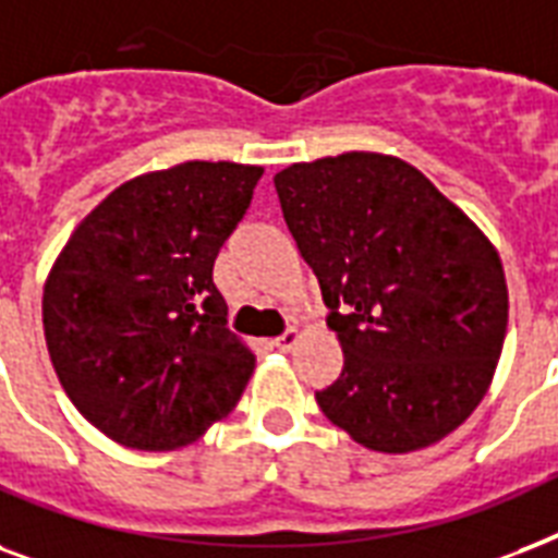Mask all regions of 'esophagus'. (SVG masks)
<instances>
[{"instance_id": "34e87169", "label": "esophagus", "mask_w": 558, "mask_h": 558, "mask_svg": "<svg viewBox=\"0 0 558 558\" xmlns=\"http://www.w3.org/2000/svg\"><path fill=\"white\" fill-rule=\"evenodd\" d=\"M296 340H300L296 328H288V331H282V335L274 340V343H276V349H282V352H291V349L296 347Z\"/></svg>"}]
</instances>
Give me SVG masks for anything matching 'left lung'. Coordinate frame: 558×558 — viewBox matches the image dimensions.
Wrapping results in <instances>:
<instances>
[{"label":"left lung","instance_id":"obj_1","mask_svg":"<svg viewBox=\"0 0 558 558\" xmlns=\"http://www.w3.org/2000/svg\"><path fill=\"white\" fill-rule=\"evenodd\" d=\"M274 183L343 349V373L317 392L328 422L381 454L457 430L507 338L498 250L399 157L349 150L293 162Z\"/></svg>","mask_w":558,"mask_h":558}]
</instances>
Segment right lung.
Returning <instances> with one entry per match:
<instances>
[{"label":"right lung","instance_id":"add662e5","mask_svg":"<svg viewBox=\"0 0 558 558\" xmlns=\"http://www.w3.org/2000/svg\"><path fill=\"white\" fill-rule=\"evenodd\" d=\"M265 168L180 162L133 177L69 235L43 288L54 373L81 416L136 451H174L239 404L256 355L211 282Z\"/></svg>","mask_w":558,"mask_h":558}]
</instances>
